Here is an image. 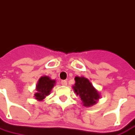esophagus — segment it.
Segmentation results:
<instances>
[{"mask_svg": "<svg viewBox=\"0 0 135 135\" xmlns=\"http://www.w3.org/2000/svg\"><path fill=\"white\" fill-rule=\"evenodd\" d=\"M61 84H62V85L65 86V85H67L68 82H67V81H66V80H62V81H61Z\"/></svg>", "mask_w": 135, "mask_h": 135, "instance_id": "1", "label": "esophagus"}]
</instances>
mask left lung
Instances as JSON below:
<instances>
[{
	"mask_svg": "<svg viewBox=\"0 0 135 135\" xmlns=\"http://www.w3.org/2000/svg\"><path fill=\"white\" fill-rule=\"evenodd\" d=\"M75 81L74 91L79 96L84 106L90 107L95 104L100 95L90 81L84 77L79 76L75 78Z\"/></svg>",
	"mask_w": 135,
	"mask_h": 135,
	"instance_id": "left-lung-1",
	"label": "left lung"
}]
</instances>
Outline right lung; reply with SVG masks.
I'll return each mask as SVG.
<instances>
[{
  "label": "right lung",
  "mask_w": 135,
  "mask_h": 135,
  "mask_svg": "<svg viewBox=\"0 0 135 135\" xmlns=\"http://www.w3.org/2000/svg\"><path fill=\"white\" fill-rule=\"evenodd\" d=\"M55 84V81L51 80L48 76H42L39 79L37 85V93L34 96L37 100H43L47 95L50 94L51 90Z\"/></svg>",
  "instance_id": "right-lung-1"
}]
</instances>
